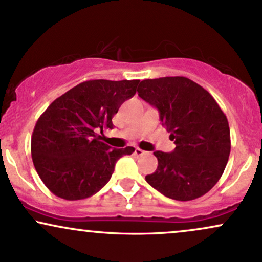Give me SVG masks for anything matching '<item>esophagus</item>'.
<instances>
[{"label": "esophagus", "instance_id": "34e87169", "mask_svg": "<svg viewBox=\"0 0 262 262\" xmlns=\"http://www.w3.org/2000/svg\"><path fill=\"white\" fill-rule=\"evenodd\" d=\"M134 154L137 155V156H141V155L145 154V151H144V150L139 149V148H135V150H134Z\"/></svg>", "mask_w": 262, "mask_h": 262}]
</instances>
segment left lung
<instances>
[{"label":"left lung","mask_w":262,"mask_h":262,"mask_svg":"<svg viewBox=\"0 0 262 262\" xmlns=\"http://www.w3.org/2000/svg\"><path fill=\"white\" fill-rule=\"evenodd\" d=\"M138 95L155 107L176 144L155 151L158 169L146 182L164 196L192 201L203 196L223 175L230 154L228 119L208 91L183 76L143 80Z\"/></svg>","instance_id":"8db88e82"}]
</instances>
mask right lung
Here are the masks:
<instances>
[{"label":"right lung","mask_w":262,"mask_h":262,"mask_svg":"<svg viewBox=\"0 0 262 262\" xmlns=\"http://www.w3.org/2000/svg\"><path fill=\"white\" fill-rule=\"evenodd\" d=\"M139 80H90L60 96L39 117L32 135L33 164L55 196L68 201L97 193L112 176L116 162L133 146L111 148L103 129L124 101L137 92Z\"/></svg>","instance_id":"obj_1"}]
</instances>
